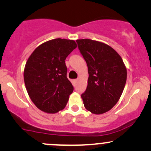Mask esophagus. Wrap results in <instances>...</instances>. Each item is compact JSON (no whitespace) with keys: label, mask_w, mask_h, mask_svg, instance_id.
Masks as SVG:
<instances>
[{"label":"esophagus","mask_w":151,"mask_h":151,"mask_svg":"<svg viewBox=\"0 0 151 151\" xmlns=\"http://www.w3.org/2000/svg\"><path fill=\"white\" fill-rule=\"evenodd\" d=\"M78 81H79V79H74V82L76 83V84H77V83L78 82Z\"/></svg>","instance_id":"esophagus-1"}]
</instances>
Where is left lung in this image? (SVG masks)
Listing matches in <instances>:
<instances>
[{
    "label": "left lung",
    "instance_id": "1",
    "mask_svg": "<svg viewBox=\"0 0 151 151\" xmlns=\"http://www.w3.org/2000/svg\"><path fill=\"white\" fill-rule=\"evenodd\" d=\"M88 67V84L81 94L84 107L94 114L109 111L124 91L127 70L120 55L105 43L90 39L77 40Z\"/></svg>",
    "mask_w": 151,
    "mask_h": 151
}]
</instances>
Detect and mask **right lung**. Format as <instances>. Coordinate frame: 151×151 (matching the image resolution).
I'll list each match as a JSON object with an SVG mask.
<instances>
[{"mask_svg":"<svg viewBox=\"0 0 151 151\" xmlns=\"http://www.w3.org/2000/svg\"><path fill=\"white\" fill-rule=\"evenodd\" d=\"M77 47L72 40L57 38L38 46L27 59L24 81L30 99L40 110L55 114L65 109L74 90L67 77L65 60Z\"/></svg>","mask_w":151,"mask_h":151,"instance_id":"add662e5","label":"right lung"}]
</instances>
